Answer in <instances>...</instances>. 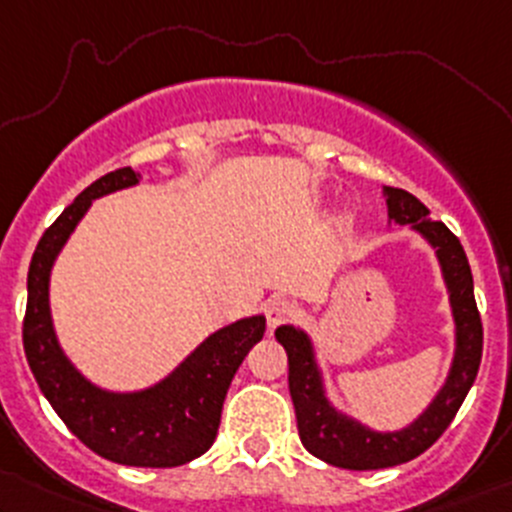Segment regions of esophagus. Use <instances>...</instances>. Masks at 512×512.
<instances>
[{"label":"esophagus","instance_id":"34e87169","mask_svg":"<svg viewBox=\"0 0 512 512\" xmlns=\"http://www.w3.org/2000/svg\"><path fill=\"white\" fill-rule=\"evenodd\" d=\"M296 316V306L291 301L286 299H274L269 303L267 308V323H269V330L277 328L279 323H284V320L294 318Z\"/></svg>","mask_w":512,"mask_h":512}]
</instances>
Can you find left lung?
I'll use <instances>...</instances> for the list:
<instances>
[{"instance_id": "obj_1", "label": "left lung", "mask_w": 512, "mask_h": 512, "mask_svg": "<svg viewBox=\"0 0 512 512\" xmlns=\"http://www.w3.org/2000/svg\"><path fill=\"white\" fill-rule=\"evenodd\" d=\"M389 226H408L435 250L454 320V352L442 386L418 418L398 430H376L333 406L325 391L311 335L296 325H279L277 340L289 357V393L303 447L313 457L340 469L369 471L406 464L423 454L447 430L481 364L484 328L474 301V277L457 235L432 221L428 206L403 189L384 187Z\"/></svg>"}]
</instances>
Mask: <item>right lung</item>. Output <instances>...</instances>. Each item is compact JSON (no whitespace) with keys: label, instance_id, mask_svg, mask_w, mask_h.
Wrapping results in <instances>:
<instances>
[{"label":"right lung","instance_id":"right-lung-1","mask_svg":"<svg viewBox=\"0 0 512 512\" xmlns=\"http://www.w3.org/2000/svg\"><path fill=\"white\" fill-rule=\"evenodd\" d=\"M143 174L123 167L89 184L38 240L28 267L24 350L43 396L77 440L126 466L187 464L213 445L230 381L262 340L265 313L223 325L196 345L165 379L138 391H109L89 381L60 345L50 313V274L94 199L131 189Z\"/></svg>","mask_w":512,"mask_h":512}]
</instances>
